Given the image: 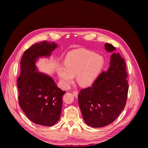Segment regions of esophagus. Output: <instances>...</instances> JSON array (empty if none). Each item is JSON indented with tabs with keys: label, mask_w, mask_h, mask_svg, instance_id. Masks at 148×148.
<instances>
[{
	"label": "esophagus",
	"mask_w": 148,
	"mask_h": 148,
	"mask_svg": "<svg viewBox=\"0 0 148 148\" xmlns=\"http://www.w3.org/2000/svg\"><path fill=\"white\" fill-rule=\"evenodd\" d=\"M73 96L75 97H78V92L77 91H73Z\"/></svg>",
	"instance_id": "esophagus-1"
}]
</instances>
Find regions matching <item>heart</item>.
Wrapping results in <instances>:
<instances>
[{"instance_id":"heart-1","label":"heart","mask_w":148,"mask_h":148,"mask_svg":"<svg viewBox=\"0 0 148 148\" xmlns=\"http://www.w3.org/2000/svg\"><path fill=\"white\" fill-rule=\"evenodd\" d=\"M104 60L95 52L78 49L67 53L64 67L58 69V75L65 87L73 83V77L77 75V82L83 87L91 86L99 77L104 66Z\"/></svg>"}]
</instances>
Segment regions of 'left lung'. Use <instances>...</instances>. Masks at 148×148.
<instances>
[{"label": "left lung", "mask_w": 148, "mask_h": 148, "mask_svg": "<svg viewBox=\"0 0 148 148\" xmlns=\"http://www.w3.org/2000/svg\"><path fill=\"white\" fill-rule=\"evenodd\" d=\"M107 52L116 50L106 43ZM128 75L124 59L119 53L110 57V66L103 71L90 87L78 95V104L83 119L89 126L100 128L117 119L126 105L128 91Z\"/></svg>", "instance_id": "8db88e82"}]
</instances>
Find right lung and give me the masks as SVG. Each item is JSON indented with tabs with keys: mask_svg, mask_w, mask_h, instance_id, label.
<instances>
[{
	"mask_svg": "<svg viewBox=\"0 0 148 148\" xmlns=\"http://www.w3.org/2000/svg\"><path fill=\"white\" fill-rule=\"evenodd\" d=\"M57 47L55 42L44 41L29 47L22 56L17 79L21 108L33 123L46 127L59 121L65 91L58 88L51 77L38 71L36 62L39 57L51 56Z\"/></svg>",
	"mask_w": 148,
	"mask_h": 148,
	"instance_id": "add662e5",
	"label": "right lung"
}]
</instances>
